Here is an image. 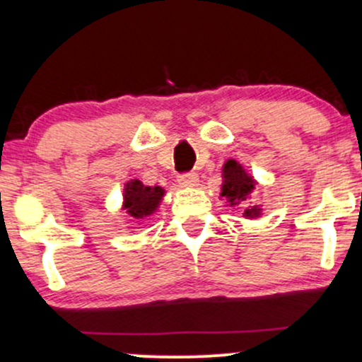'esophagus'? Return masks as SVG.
I'll return each instance as SVG.
<instances>
[{
    "label": "esophagus",
    "instance_id": "1",
    "mask_svg": "<svg viewBox=\"0 0 362 362\" xmlns=\"http://www.w3.org/2000/svg\"><path fill=\"white\" fill-rule=\"evenodd\" d=\"M199 178L195 173H187V175L178 177V185L184 187V189H192V187H197Z\"/></svg>",
    "mask_w": 362,
    "mask_h": 362
}]
</instances>
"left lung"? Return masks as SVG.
<instances>
[{"mask_svg":"<svg viewBox=\"0 0 362 362\" xmlns=\"http://www.w3.org/2000/svg\"><path fill=\"white\" fill-rule=\"evenodd\" d=\"M223 185H221V199L226 201L230 207L235 206H247V201L250 199L253 190H255L257 180L253 178L243 165H240L236 160H228L223 165ZM262 216L260 206H247L243 211V218L257 219Z\"/></svg>","mask_w":362,"mask_h":362,"instance_id":"obj_1","label":"left lung"}]
</instances>
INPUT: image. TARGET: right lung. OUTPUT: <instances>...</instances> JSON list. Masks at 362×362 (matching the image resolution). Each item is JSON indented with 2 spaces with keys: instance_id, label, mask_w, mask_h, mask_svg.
Masks as SVG:
<instances>
[{
  "instance_id": "1",
  "label": "right lung",
  "mask_w": 362,
  "mask_h": 362,
  "mask_svg": "<svg viewBox=\"0 0 362 362\" xmlns=\"http://www.w3.org/2000/svg\"><path fill=\"white\" fill-rule=\"evenodd\" d=\"M165 189L161 187H148L134 178L124 185L122 211L134 219H144L156 213L158 206L163 201Z\"/></svg>"
}]
</instances>
